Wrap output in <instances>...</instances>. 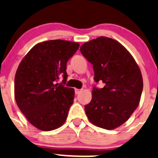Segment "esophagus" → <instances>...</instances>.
Wrapping results in <instances>:
<instances>
[{"label":"esophagus","mask_w":158,"mask_h":158,"mask_svg":"<svg viewBox=\"0 0 158 158\" xmlns=\"http://www.w3.org/2000/svg\"><path fill=\"white\" fill-rule=\"evenodd\" d=\"M82 89H75V92H76V94H79L81 92H82Z\"/></svg>","instance_id":"obj_1"}]
</instances>
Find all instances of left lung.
Returning a JSON list of instances; mask_svg holds the SVG:
<instances>
[{
	"label": "left lung",
	"mask_w": 158,
	"mask_h": 158,
	"mask_svg": "<svg viewBox=\"0 0 158 158\" xmlns=\"http://www.w3.org/2000/svg\"><path fill=\"white\" fill-rule=\"evenodd\" d=\"M80 51L92 64L95 82L106 84L102 89H92V100L85 106L87 118L107 130L121 126L141 100L143 79L139 66L124 46L106 36L85 43Z\"/></svg>",
	"instance_id": "1"
}]
</instances>
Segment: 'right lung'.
<instances>
[{
    "instance_id": "obj_1",
    "label": "right lung",
    "mask_w": 158,
    "mask_h": 158,
    "mask_svg": "<svg viewBox=\"0 0 158 158\" xmlns=\"http://www.w3.org/2000/svg\"><path fill=\"white\" fill-rule=\"evenodd\" d=\"M79 43L52 40L36 44L19 64L14 79L16 102L29 122L41 131H52L65 123L75 90L56 83L67 79L66 63Z\"/></svg>"
}]
</instances>
